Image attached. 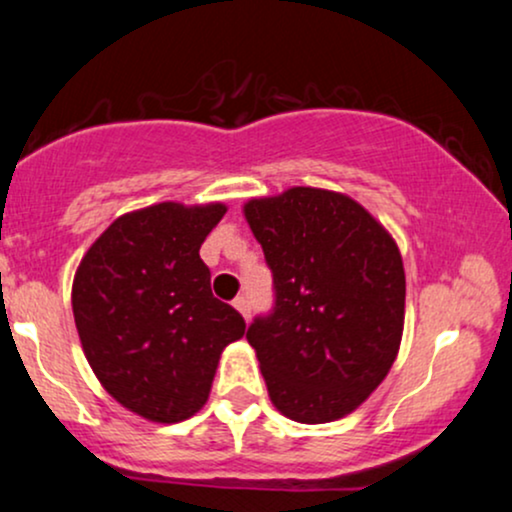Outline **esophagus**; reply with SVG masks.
<instances>
[{"mask_svg":"<svg viewBox=\"0 0 512 512\" xmlns=\"http://www.w3.org/2000/svg\"><path fill=\"white\" fill-rule=\"evenodd\" d=\"M233 308H236L238 313L245 317V320H248V317H250V301L245 296H238L236 301H233Z\"/></svg>","mask_w":512,"mask_h":512,"instance_id":"esophagus-1","label":"esophagus"}]
</instances>
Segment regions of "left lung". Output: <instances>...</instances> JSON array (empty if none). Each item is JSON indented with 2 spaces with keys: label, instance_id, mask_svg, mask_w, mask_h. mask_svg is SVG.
I'll list each match as a JSON object with an SVG mask.
<instances>
[{
  "label": "left lung",
  "instance_id": "obj_1",
  "mask_svg": "<svg viewBox=\"0 0 512 512\" xmlns=\"http://www.w3.org/2000/svg\"><path fill=\"white\" fill-rule=\"evenodd\" d=\"M274 274V313L248 330L276 409L327 424L361 407L390 373L404 330L395 238L356 199L289 187L245 202Z\"/></svg>",
  "mask_w": 512,
  "mask_h": 512
}]
</instances>
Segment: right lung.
<instances>
[{
    "label": "right lung",
    "instance_id": "obj_1",
    "mask_svg": "<svg viewBox=\"0 0 512 512\" xmlns=\"http://www.w3.org/2000/svg\"><path fill=\"white\" fill-rule=\"evenodd\" d=\"M226 204L161 202L115 219L74 274L72 310L88 366L122 407L178 424L207 404L219 358L245 334L211 293L199 248Z\"/></svg>",
    "mask_w": 512,
    "mask_h": 512
}]
</instances>
